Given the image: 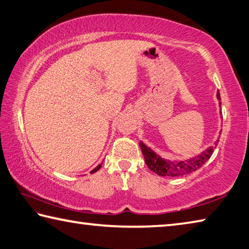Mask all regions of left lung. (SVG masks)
Returning a JSON list of instances; mask_svg holds the SVG:
<instances>
[{
  "label": "left lung",
  "mask_w": 249,
  "mask_h": 249,
  "mask_svg": "<svg viewBox=\"0 0 249 249\" xmlns=\"http://www.w3.org/2000/svg\"><path fill=\"white\" fill-rule=\"evenodd\" d=\"M219 100H221L220 93H216ZM221 106V102H220ZM219 139L216 140V143L214 146L209 147L206 151H203L201 155L197 156L195 158H192L191 160L187 161H180V162H172L169 160H164L157 156L150 148H148L142 142H140V149L144 158V162L150 171L155 172L156 174L160 176H170V178H175V176H183L193 172L197 171L199 168L206 163V162L210 159V157L213 153L214 149L218 144Z\"/></svg>",
  "instance_id": "left-lung-1"
}]
</instances>
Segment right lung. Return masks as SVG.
Returning a JSON list of instances; mask_svg holds the SVG:
<instances>
[{
    "label": "right lung",
    "mask_w": 249,
    "mask_h": 249,
    "mask_svg": "<svg viewBox=\"0 0 249 249\" xmlns=\"http://www.w3.org/2000/svg\"><path fill=\"white\" fill-rule=\"evenodd\" d=\"M101 168V164H99L98 166H97V168L96 169H93L91 172H90V173H94V172H97L99 169H100Z\"/></svg>",
    "instance_id": "add662e5"
}]
</instances>
